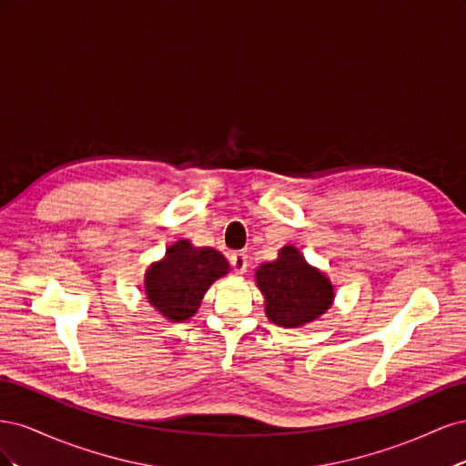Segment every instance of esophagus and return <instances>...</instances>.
I'll list each match as a JSON object with an SVG mask.
<instances>
[{
  "label": "esophagus",
  "mask_w": 466,
  "mask_h": 466,
  "mask_svg": "<svg viewBox=\"0 0 466 466\" xmlns=\"http://www.w3.org/2000/svg\"><path fill=\"white\" fill-rule=\"evenodd\" d=\"M231 264H233V268H235V272L243 274V272L247 270V264H248L247 252H243V250L233 252V255H231Z\"/></svg>",
  "instance_id": "obj_1"
}]
</instances>
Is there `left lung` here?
<instances>
[{"label": "left lung", "mask_w": 466, "mask_h": 466, "mask_svg": "<svg viewBox=\"0 0 466 466\" xmlns=\"http://www.w3.org/2000/svg\"><path fill=\"white\" fill-rule=\"evenodd\" d=\"M257 286L266 299L268 319L286 329L319 319L334 298L329 278L293 247H284L278 260L258 268Z\"/></svg>", "instance_id": "8db88e82"}]
</instances>
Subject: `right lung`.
<instances>
[{"instance_id": "right-lung-1", "label": "right lung", "mask_w": 466, "mask_h": 466, "mask_svg": "<svg viewBox=\"0 0 466 466\" xmlns=\"http://www.w3.org/2000/svg\"><path fill=\"white\" fill-rule=\"evenodd\" d=\"M229 270L228 260L214 248H194L178 241L155 262L146 276L149 303L171 320H187L196 311L214 279Z\"/></svg>"}]
</instances>
